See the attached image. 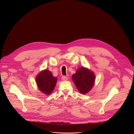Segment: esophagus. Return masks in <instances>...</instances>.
<instances>
[{
    "label": "esophagus",
    "instance_id": "34e87169",
    "mask_svg": "<svg viewBox=\"0 0 134 134\" xmlns=\"http://www.w3.org/2000/svg\"><path fill=\"white\" fill-rule=\"evenodd\" d=\"M62 79L63 80V81H66V80H67L68 78L66 77V76H63L62 77Z\"/></svg>",
    "mask_w": 134,
    "mask_h": 134
}]
</instances>
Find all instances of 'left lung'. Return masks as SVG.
<instances>
[{
	"instance_id": "left-lung-1",
	"label": "left lung",
	"mask_w": 134,
	"mask_h": 134,
	"mask_svg": "<svg viewBox=\"0 0 134 134\" xmlns=\"http://www.w3.org/2000/svg\"><path fill=\"white\" fill-rule=\"evenodd\" d=\"M72 80L80 92L86 94L91 90L94 85L95 75L87 69L81 67L72 75Z\"/></svg>"
}]
</instances>
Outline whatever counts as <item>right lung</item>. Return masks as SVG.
I'll return each mask as SVG.
<instances>
[{
    "label": "right lung",
    "mask_w": 134,
    "mask_h": 134,
    "mask_svg": "<svg viewBox=\"0 0 134 134\" xmlns=\"http://www.w3.org/2000/svg\"><path fill=\"white\" fill-rule=\"evenodd\" d=\"M57 78L53 76L51 72L45 69L36 76V82L40 90L46 94H50L53 90Z\"/></svg>",
    "instance_id": "1"
}]
</instances>
